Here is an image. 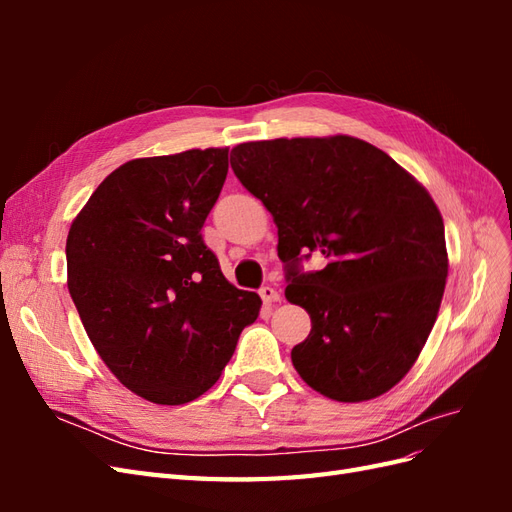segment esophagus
<instances>
[{"mask_svg": "<svg viewBox=\"0 0 512 512\" xmlns=\"http://www.w3.org/2000/svg\"><path fill=\"white\" fill-rule=\"evenodd\" d=\"M260 297H262V301H265V305H273V303L282 299V294H280V290L273 288V286H262Z\"/></svg>", "mask_w": 512, "mask_h": 512, "instance_id": "1", "label": "esophagus"}]
</instances>
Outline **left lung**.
<instances>
[{"label":"left lung","mask_w":512,"mask_h":512,"mask_svg":"<svg viewBox=\"0 0 512 512\" xmlns=\"http://www.w3.org/2000/svg\"><path fill=\"white\" fill-rule=\"evenodd\" d=\"M230 166L277 226L286 299L312 318L292 365L320 395L367 401L416 363L448 275L442 215L408 170L354 136L241 143ZM328 265L303 274L300 260Z\"/></svg>","instance_id":"8db88e82"}]
</instances>
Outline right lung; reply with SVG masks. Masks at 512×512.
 Segmentation results:
<instances>
[{
  "label": "right lung",
  "mask_w": 512,
  "mask_h": 512,
  "mask_svg": "<svg viewBox=\"0 0 512 512\" xmlns=\"http://www.w3.org/2000/svg\"><path fill=\"white\" fill-rule=\"evenodd\" d=\"M228 173V147L138 158L113 170L66 241L68 290L100 359L153 404L207 393L258 318L200 235Z\"/></svg>",
  "instance_id": "1"
}]
</instances>
